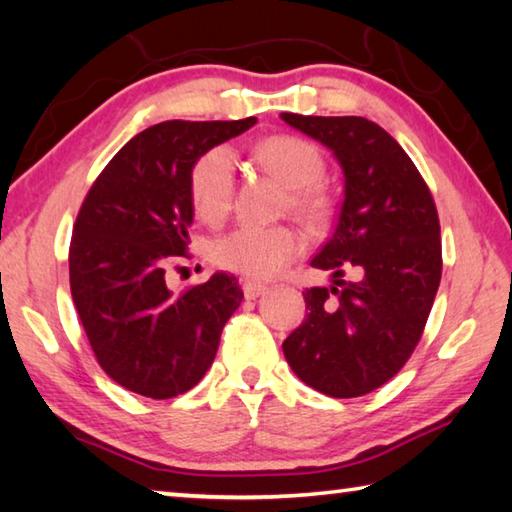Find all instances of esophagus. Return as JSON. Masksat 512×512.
Here are the masks:
<instances>
[{
    "mask_svg": "<svg viewBox=\"0 0 512 512\" xmlns=\"http://www.w3.org/2000/svg\"><path fill=\"white\" fill-rule=\"evenodd\" d=\"M266 291H268V287H266V284H262V282H255V280H246L244 282V296L248 300H255L259 296H264Z\"/></svg>",
    "mask_w": 512,
    "mask_h": 512,
    "instance_id": "esophagus-1",
    "label": "esophagus"
}]
</instances>
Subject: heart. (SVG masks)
Listing matches in <instances>:
<instances>
[{
	"mask_svg": "<svg viewBox=\"0 0 512 512\" xmlns=\"http://www.w3.org/2000/svg\"><path fill=\"white\" fill-rule=\"evenodd\" d=\"M257 160L291 187V207L302 216L327 212L329 196L318 180L325 173L323 155L296 135H271L257 144ZM189 198L207 223H219L235 201V160L225 146H214L189 171ZM302 237L289 225H241L212 244V262L250 280H271L302 253Z\"/></svg>",
	"mask_w": 512,
	"mask_h": 512,
	"instance_id": "obj_1",
	"label": "heart"
}]
</instances>
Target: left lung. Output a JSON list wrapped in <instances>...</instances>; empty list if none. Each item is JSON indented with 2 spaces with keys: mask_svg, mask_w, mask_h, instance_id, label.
I'll return each mask as SVG.
<instances>
[{
  "mask_svg": "<svg viewBox=\"0 0 512 512\" xmlns=\"http://www.w3.org/2000/svg\"><path fill=\"white\" fill-rule=\"evenodd\" d=\"M334 151L345 198L332 239L311 266L334 271L332 287L305 291L309 314L282 343L291 370L329 397L384 386L418 345L443 273L436 203L413 160L366 117L282 112ZM345 267L358 277L342 280Z\"/></svg>",
  "mask_w": 512,
  "mask_h": 512,
  "instance_id": "left-lung-1",
  "label": "left lung"
}]
</instances>
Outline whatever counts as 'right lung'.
<instances>
[{"instance_id": "right-lung-1", "label": "right lung", "mask_w": 512, "mask_h": 512, "mask_svg": "<svg viewBox=\"0 0 512 512\" xmlns=\"http://www.w3.org/2000/svg\"><path fill=\"white\" fill-rule=\"evenodd\" d=\"M255 121L155 124L121 146L85 196L69 244V289L99 366L128 391L169 400L194 388L241 305L235 275L171 291L164 273L187 255L194 162Z\"/></svg>"}]
</instances>
